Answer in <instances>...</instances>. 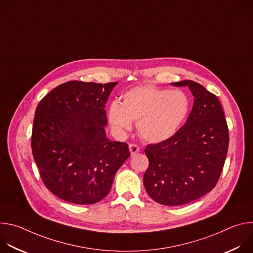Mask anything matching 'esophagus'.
Segmentation results:
<instances>
[{
    "label": "esophagus",
    "instance_id": "1",
    "mask_svg": "<svg viewBox=\"0 0 253 253\" xmlns=\"http://www.w3.org/2000/svg\"><path fill=\"white\" fill-rule=\"evenodd\" d=\"M129 150H130L131 155H134L140 151V147L138 145H136V144L131 143V144H129Z\"/></svg>",
    "mask_w": 253,
    "mask_h": 253
}]
</instances>
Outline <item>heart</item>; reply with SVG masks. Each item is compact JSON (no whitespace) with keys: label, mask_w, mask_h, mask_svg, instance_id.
<instances>
[{"label":"heart","mask_w":253,"mask_h":253,"mask_svg":"<svg viewBox=\"0 0 253 253\" xmlns=\"http://www.w3.org/2000/svg\"><path fill=\"white\" fill-rule=\"evenodd\" d=\"M191 108L188 96L180 90L170 91L152 85L134 87L113 102L108 120L113 130L124 135L136 122L139 136L147 142L159 143L171 138L185 122Z\"/></svg>","instance_id":"1"}]
</instances>
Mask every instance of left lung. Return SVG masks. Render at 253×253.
Here are the masks:
<instances>
[{"label":"left lung","instance_id":"left-lung-1","mask_svg":"<svg viewBox=\"0 0 253 253\" xmlns=\"http://www.w3.org/2000/svg\"><path fill=\"white\" fill-rule=\"evenodd\" d=\"M173 86H188L194 104L186 123L171 138L149 144V166L143 182L156 202L177 206L211 191L222 172L229 133L222 106L202 85L185 80Z\"/></svg>","mask_w":253,"mask_h":253}]
</instances>
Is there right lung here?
Segmentation results:
<instances>
[{"instance_id": "right-lung-1", "label": "right lung", "mask_w": 253, "mask_h": 253, "mask_svg": "<svg viewBox=\"0 0 253 253\" xmlns=\"http://www.w3.org/2000/svg\"><path fill=\"white\" fill-rule=\"evenodd\" d=\"M118 82L70 81L48 93L35 112L31 146L45 186L74 204L109 193L130 156L125 142L106 138L105 104Z\"/></svg>"}]
</instances>
